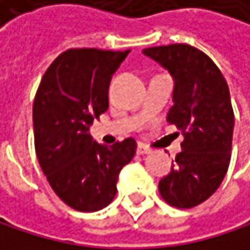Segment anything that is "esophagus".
<instances>
[{
  "label": "esophagus",
  "mask_w": 250,
  "mask_h": 250,
  "mask_svg": "<svg viewBox=\"0 0 250 250\" xmlns=\"http://www.w3.org/2000/svg\"><path fill=\"white\" fill-rule=\"evenodd\" d=\"M147 153H150V150H149V149H146V147H145V146H142V145L137 146V155H147Z\"/></svg>",
  "instance_id": "1"
}]
</instances>
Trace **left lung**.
I'll return each instance as SVG.
<instances>
[{"instance_id":"left-lung-1","label":"left lung","mask_w":250,"mask_h":250,"mask_svg":"<svg viewBox=\"0 0 250 250\" xmlns=\"http://www.w3.org/2000/svg\"><path fill=\"white\" fill-rule=\"evenodd\" d=\"M143 55L170 73L167 121L185 135L176 164L158 188L168 204L191 208L215 194L229 166L234 113L228 84L215 62L189 44L149 47Z\"/></svg>"}]
</instances>
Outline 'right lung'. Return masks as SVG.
I'll use <instances>...</instances> for the list:
<instances>
[{"label": "right lung", "mask_w": 250, "mask_h": 250, "mask_svg": "<svg viewBox=\"0 0 250 250\" xmlns=\"http://www.w3.org/2000/svg\"><path fill=\"white\" fill-rule=\"evenodd\" d=\"M126 52L70 49L44 73L32 108L35 150L56 195L79 211H97L115 198L121 170L135 140L100 145L89 132L108 107V86Z\"/></svg>", "instance_id": "obj_1"}]
</instances>
